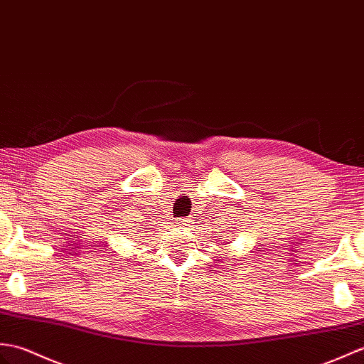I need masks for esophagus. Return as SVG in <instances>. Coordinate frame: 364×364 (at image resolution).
<instances>
[{"mask_svg": "<svg viewBox=\"0 0 364 364\" xmlns=\"http://www.w3.org/2000/svg\"><path fill=\"white\" fill-rule=\"evenodd\" d=\"M180 220H182L181 223L179 222H176V223H178V225H176V226H188V223H184V220H183V218H180Z\"/></svg>", "mask_w": 364, "mask_h": 364, "instance_id": "34e87169", "label": "esophagus"}]
</instances>
